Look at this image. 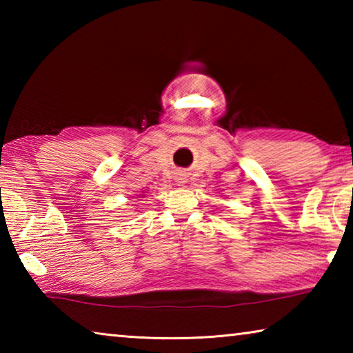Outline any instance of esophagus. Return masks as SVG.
I'll return each mask as SVG.
<instances>
[{"mask_svg": "<svg viewBox=\"0 0 353 353\" xmlns=\"http://www.w3.org/2000/svg\"><path fill=\"white\" fill-rule=\"evenodd\" d=\"M176 182H177V183H183V182H185V177H183V174H177V177H176Z\"/></svg>", "mask_w": 353, "mask_h": 353, "instance_id": "esophagus-1", "label": "esophagus"}]
</instances>
